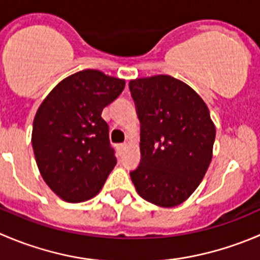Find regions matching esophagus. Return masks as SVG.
<instances>
[{
    "label": "esophagus",
    "mask_w": 260,
    "mask_h": 260,
    "mask_svg": "<svg viewBox=\"0 0 260 260\" xmlns=\"http://www.w3.org/2000/svg\"><path fill=\"white\" fill-rule=\"evenodd\" d=\"M125 148H127V143H120V145H118V146H117L118 153H119V155H122V153L124 152Z\"/></svg>",
    "instance_id": "34e87169"
}]
</instances>
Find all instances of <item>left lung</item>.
<instances>
[{
	"mask_svg": "<svg viewBox=\"0 0 260 260\" xmlns=\"http://www.w3.org/2000/svg\"><path fill=\"white\" fill-rule=\"evenodd\" d=\"M141 123V161L131 171L136 190L160 207L190 197L211 160L216 128L202 98L168 75L129 82Z\"/></svg>",
	"mask_w": 260,
	"mask_h": 260,
	"instance_id": "obj_1",
	"label": "left lung"
}]
</instances>
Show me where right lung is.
<instances>
[{"label":"right lung","instance_id":"1","mask_svg":"<svg viewBox=\"0 0 260 260\" xmlns=\"http://www.w3.org/2000/svg\"><path fill=\"white\" fill-rule=\"evenodd\" d=\"M124 85V80L85 70L60 81L40 104L32 123V150L43 179L63 201L95 197L114 169L115 151L102 112Z\"/></svg>","mask_w":260,"mask_h":260}]
</instances>
